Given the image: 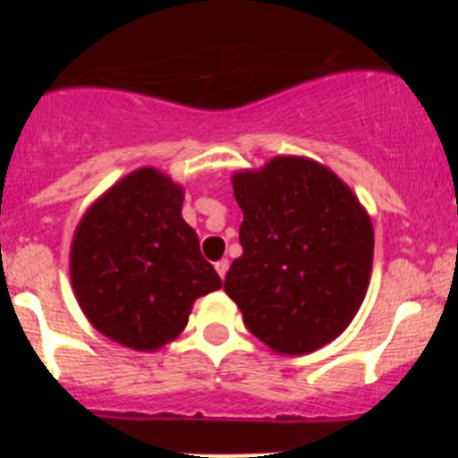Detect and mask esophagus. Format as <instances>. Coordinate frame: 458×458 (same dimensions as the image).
<instances>
[{
  "label": "esophagus",
  "instance_id": "34e87169",
  "mask_svg": "<svg viewBox=\"0 0 458 458\" xmlns=\"http://www.w3.org/2000/svg\"><path fill=\"white\" fill-rule=\"evenodd\" d=\"M216 270H217V275H220V279H225L226 270H229V261H226V259H220V261L216 264Z\"/></svg>",
  "mask_w": 458,
  "mask_h": 458
}]
</instances>
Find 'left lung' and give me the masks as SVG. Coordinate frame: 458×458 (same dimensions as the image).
<instances>
[{"mask_svg": "<svg viewBox=\"0 0 458 458\" xmlns=\"http://www.w3.org/2000/svg\"><path fill=\"white\" fill-rule=\"evenodd\" d=\"M242 254L225 291L250 333L282 355L337 339L369 289L374 226L353 190L305 156H277L232 176Z\"/></svg>", "mask_w": 458, "mask_h": 458, "instance_id": "left-lung-1", "label": "left lung"}]
</instances>
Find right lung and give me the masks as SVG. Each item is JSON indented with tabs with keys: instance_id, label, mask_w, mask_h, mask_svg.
I'll list each match as a JSON object with an SVG mask.
<instances>
[{
	"instance_id": "1",
	"label": "right lung",
	"mask_w": 458,
	"mask_h": 458,
	"mask_svg": "<svg viewBox=\"0 0 458 458\" xmlns=\"http://www.w3.org/2000/svg\"><path fill=\"white\" fill-rule=\"evenodd\" d=\"M183 185L156 167L116 181L72 233V293L100 335L151 353L188 326L197 298L222 279L183 220Z\"/></svg>"
}]
</instances>
